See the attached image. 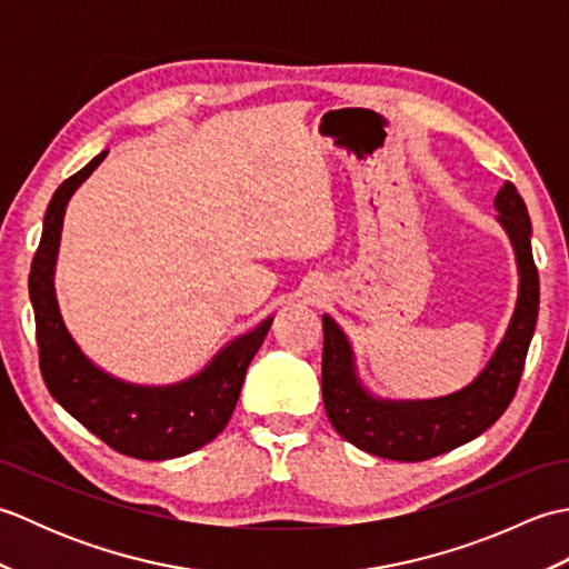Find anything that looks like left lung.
Wrapping results in <instances>:
<instances>
[{"mask_svg": "<svg viewBox=\"0 0 569 569\" xmlns=\"http://www.w3.org/2000/svg\"><path fill=\"white\" fill-rule=\"evenodd\" d=\"M493 208L509 234L518 266L516 310L503 340L479 377L450 396L391 401L373 396L357 373L355 349L340 325L322 316V401L332 428L359 450L398 462L450 452L491 428L513 401L540 303L538 269L530 249V217L523 198L506 180Z\"/></svg>", "mask_w": 569, "mask_h": 569, "instance_id": "1", "label": "left lung"}]
</instances>
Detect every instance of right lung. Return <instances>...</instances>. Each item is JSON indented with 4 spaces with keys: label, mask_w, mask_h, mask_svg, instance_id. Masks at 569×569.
Returning <instances> with one entry per match:
<instances>
[{
    "label": "right lung",
    "mask_w": 569,
    "mask_h": 569,
    "mask_svg": "<svg viewBox=\"0 0 569 569\" xmlns=\"http://www.w3.org/2000/svg\"><path fill=\"white\" fill-rule=\"evenodd\" d=\"M104 156L107 151L98 153L76 176L63 180L43 217L41 241L29 273L41 377L56 401L112 450L153 462L183 457L224 430L273 316L224 345L196 377L178 383L122 381L88 359L60 316L53 278L68 200Z\"/></svg>",
    "instance_id": "obj_1"
}]
</instances>
